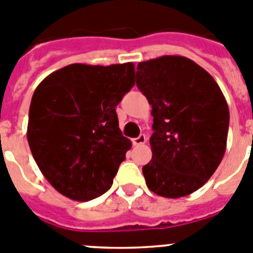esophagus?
Returning <instances> with one entry per match:
<instances>
[{"instance_id": "1", "label": "esophagus", "mask_w": 253, "mask_h": 253, "mask_svg": "<svg viewBox=\"0 0 253 253\" xmlns=\"http://www.w3.org/2000/svg\"><path fill=\"white\" fill-rule=\"evenodd\" d=\"M146 142H147V138H146V135H144V134H140L139 137L134 138V139H133L134 146H142V144H144Z\"/></svg>"}]
</instances>
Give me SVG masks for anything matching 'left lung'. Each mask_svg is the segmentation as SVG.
I'll return each instance as SVG.
<instances>
[{"label":"left lung","mask_w":253,"mask_h":253,"mask_svg":"<svg viewBox=\"0 0 253 253\" xmlns=\"http://www.w3.org/2000/svg\"><path fill=\"white\" fill-rule=\"evenodd\" d=\"M137 86L152 105L151 191L177 199L199 190L222 162L229 109L211 76L194 60L163 55L140 62Z\"/></svg>","instance_id":"8db88e82"}]
</instances>
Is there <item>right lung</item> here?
Segmentation results:
<instances>
[{"label":"right lung","mask_w":253,"mask_h":253,"mask_svg":"<svg viewBox=\"0 0 253 253\" xmlns=\"http://www.w3.org/2000/svg\"><path fill=\"white\" fill-rule=\"evenodd\" d=\"M134 64L75 63L50 73L35 88L28 142L38 167L58 193L88 202L113 185L131 142L115 107L134 86Z\"/></svg>","instance_id":"add662e5"}]
</instances>
